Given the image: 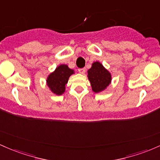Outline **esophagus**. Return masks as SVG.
I'll list each match as a JSON object with an SVG mask.
<instances>
[{
	"instance_id": "esophagus-1",
	"label": "esophagus",
	"mask_w": 160,
	"mask_h": 160,
	"mask_svg": "<svg viewBox=\"0 0 160 160\" xmlns=\"http://www.w3.org/2000/svg\"><path fill=\"white\" fill-rule=\"evenodd\" d=\"M78 72H79L81 74H84L85 72V68H81V69H78Z\"/></svg>"
}]
</instances>
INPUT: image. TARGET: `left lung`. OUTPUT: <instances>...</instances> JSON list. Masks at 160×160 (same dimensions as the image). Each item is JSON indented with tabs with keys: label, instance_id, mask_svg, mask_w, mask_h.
I'll return each instance as SVG.
<instances>
[{
	"label": "left lung",
	"instance_id": "8db88e82",
	"mask_svg": "<svg viewBox=\"0 0 160 160\" xmlns=\"http://www.w3.org/2000/svg\"><path fill=\"white\" fill-rule=\"evenodd\" d=\"M88 79L91 82V88L95 93L103 91L111 82V75L101 63L95 62L88 71Z\"/></svg>",
	"mask_w": 160,
	"mask_h": 160
}]
</instances>
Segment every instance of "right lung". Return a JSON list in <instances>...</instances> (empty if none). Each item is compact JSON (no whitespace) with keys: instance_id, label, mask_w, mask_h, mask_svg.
<instances>
[{"instance_id":"1","label":"right lung","mask_w":160,"mask_h":160,"mask_svg":"<svg viewBox=\"0 0 160 160\" xmlns=\"http://www.w3.org/2000/svg\"><path fill=\"white\" fill-rule=\"evenodd\" d=\"M72 74H73L72 69H70L68 66L64 64L60 65L48 76L47 84L52 92L57 95H60L65 91V86Z\"/></svg>"}]
</instances>
